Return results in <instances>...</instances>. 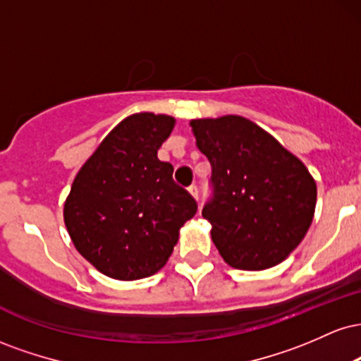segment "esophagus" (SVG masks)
Here are the masks:
<instances>
[{
	"instance_id": "34e87169",
	"label": "esophagus",
	"mask_w": 361,
	"mask_h": 361,
	"mask_svg": "<svg viewBox=\"0 0 361 361\" xmlns=\"http://www.w3.org/2000/svg\"><path fill=\"white\" fill-rule=\"evenodd\" d=\"M188 192H190V195H192V197L195 198V200H198V186H197V185L190 186Z\"/></svg>"
}]
</instances>
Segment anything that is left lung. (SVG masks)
Returning a JSON list of instances; mask_svg holds the SVG:
<instances>
[{
	"label": "left lung",
	"mask_w": 361,
	"mask_h": 361,
	"mask_svg": "<svg viewBox=\"0 0 361 361\" xmlns=\"http://www.w3.org/2000/svg\"><path fill=\"white\" fill-rule=\"evenodd\" d=\"M212 166V198L202 215L227 264L267 270L307 234L317 188L304 163L273 135L239 115L190 122Z\"/></svg>",
	"instance_id": "1"
}]
</instances>
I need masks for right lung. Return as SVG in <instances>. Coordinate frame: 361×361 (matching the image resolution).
<instances>
[{"mask_svg":"<svg viewBox=\"0 0 361 361\" xmlns=\"http://www.w3.org/2000/svg\"><path fill=\"white\" fill-rule=\"evenodd\" d=\"M175 118L149 111L123 118L74 178L64 204L73 244L115 280H139L166 264L197 202L157 159Z\"/></svg>","mask_w":361,"mask_h":361,"instance_id":"1","label":"right lung"}]
</instances>
